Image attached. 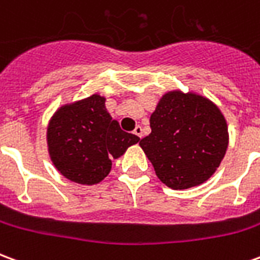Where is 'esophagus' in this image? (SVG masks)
<instances>
[{
  "instance_id": "1",
  "label": "esophagus",
  "mask_w": 260,
  "mask_h": 260,
  "mask_svg": "<svg viewBox=\"0 0 260 260\" xmlns=\"http://www.w3.org/2000/svg\"><path fill=\"white\" fill-rule=\"evenodd\" d=\"M134 134H135L138 138H142V136H143V129H142L141 125H138V126H136L135 131H134Z\"/></svg>"
}]
</instances>
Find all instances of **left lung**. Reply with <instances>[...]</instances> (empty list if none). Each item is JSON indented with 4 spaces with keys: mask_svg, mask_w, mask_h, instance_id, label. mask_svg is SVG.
<instances>
[{
    "mask_svg": "<svg viewBox=\"0 0 260 260\" xmlns=\"http://www.w3.org/2000/svg\"><path fill=\"white\" fill-rule=\"evenodd\" d=\"M150 128L152 134L139 145L171 189H188L209 180L229 146L223 114L193 93H166L150 115Z\"/></svg>",
    "mask_w": 260,
    "mask_h": 260,
    "instance_id": "left-lung-1",
    "label": "left lung"
}]
</instances>
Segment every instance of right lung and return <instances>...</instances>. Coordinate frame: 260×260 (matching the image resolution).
I'll return each mask as SVG.
<instances>
[{"label":"right lung","mask_w":260,"mask_h":260,"mask_svg":"<svg viewBox=\"0 0 260 260\" xmlns=\"http://www.w3.org/2000/svg\"><path fill=\"white\" fill-rule=\"evenodd\" d=\"M104 97L93 94L61 107L47 129L48 152L65 178L93 185L107 177L111 158L139 142L119 128L104 106Z\"/></svg>","instance_id":"add662e5"}]
</instances>
